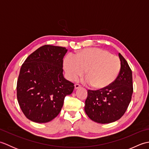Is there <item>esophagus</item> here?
Returning a JSON list of instances; mask_svg holds the SVG:
<instances>
[{
    "label": "esophagus",
    "instance_id": "obj_1",
    "mask_svg": "<svg viewBox=\"0 0 149 149\" xmlns=\"http://www.w3.org/2000/svg\"><path fill=\"white\" fill-rule=\"evenodd\" d=\"M74 86H75V90H77V89H78V88H79L81 87V86L79 84H75L74 85Z\"/></svg>",
    "mask_w": 149,
    "mask_h": 149
}]
</instances>
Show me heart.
I'll list each match as a JSON object with an SVG mask.
<instances>
[{
  "label": "heart",
  "mask_w": 149,
  "mask_h": 149,
  "mask_svg": "<svg viewBox=\"0 0 149 149\" xmlns=\"http://www.w3.org/2000/svg\"><path fill=\"white\" fill-rule=\"evenodd\" d=\"M120 67L118 56L99 48L84 49L76 56H66L64 60V69L69 80L74 81L85 72L84 83L96 88L111 84L118 77Z\"/></svg>",
  "instance_id": "1"
}]
</instances>
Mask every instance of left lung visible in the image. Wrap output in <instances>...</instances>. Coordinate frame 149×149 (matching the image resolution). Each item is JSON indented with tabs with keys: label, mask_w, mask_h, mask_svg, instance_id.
<instances>
[{
	"label": "left lung",
	"mask_w": 149,
	"mask_h": 149,
	"mask_svg": "<svg viewBox=\"0 0 149 149\" xmlns=\"http://www.w3.org/2000/svg\"><path fill=\"white\" fill-rule=\"evenodd\" d=\"M121 67L118 77L109 86L98 90H88L84 111L93 121L109 123L124 115L133 92L132 71L125 58L118 54Z\"/></svg>",
	"instance_id": "1"
}]
</instances>
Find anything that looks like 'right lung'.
<instances>
[{
    "label": "right lung",
    "instance_id": "1",
    "mask_svg": "<svg viewBox=\"0 0 149 149\" xmlns=\"http://www.w3.org/2000/svg\"><path fill=\"white\" fill-rule=\"evenodd\" d=\"M67 50L65 47L43 45L22 65L17 100L22 112L31 121H51L61 111L66 95L74 90V83L63 74V59Z\"/></svg>",
    "mask_w": 149,
    "mask_h": 149
}]
</instances>
